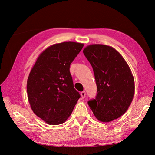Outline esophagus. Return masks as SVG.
<instances>
[{"label": "esophagus", "mask_w": 155, "mask_h": 155, "mask_svg": "<svg viewBox=\"0 0 155 155\" xmlns=\"http://www.w3.org/2000/svg\"><path fill=\"white\" fill-rule=\"evenodd\" d=\"M81 97H82L83 98L85 97V96H86V92H85V91L81 92Z\"/></svg>", "instance_id": "esophagus-1"}]
</instances>
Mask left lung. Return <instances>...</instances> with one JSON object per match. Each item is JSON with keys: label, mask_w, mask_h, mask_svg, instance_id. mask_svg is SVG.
<instances>
[{"label": "left lung", "mask_w": 155, "mask_h": 155, "mask_svg": "<svg viewBox=\"0 0 155 155\" xmlns=\"http://www.w3.org/2000/svg\"><path fill=\"white\" fill-rule=\"evenodd\" d=\"M83 54L93 68L97 85L96 99L88 101L90 109L103 122L120 118L129 109L134 94L128 64L116 49L105 45H88Z\"/></svg>", "instance_id": "1"}]
</instances>
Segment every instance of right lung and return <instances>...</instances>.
<instances>
[{
	"label": "right lung",
	"instance_id": "right-lung-1",
	"mask_svg": "<svg viewBox=\"0 0 155 155\" xmlns=\"http://www.w3.org/2000/svg\"><path fill=\"white\" fill-rule=\"evenodd\" d=\"M83 46L71 41L50 46L31 70L26 85L28 101L33 112L46 124L65 122L80 97L74 88L70 65Z\"/></svg>",
	"mask_w": 155,
	"mask_h": 155
}]
</instances>
